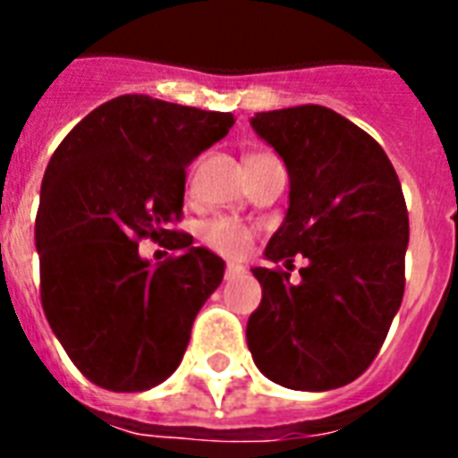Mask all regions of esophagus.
I'll list each match as a JSON object with an SVG mask.
<instances>
[{"label": "esophagus", "mask_w": 458, "mask_h": 458, "mask_svg": "<svg viewBox=\"0 0 458 458\" xmlns=\"http://www.w3.org/2000/svg\"><path fill=\"white\" fill-rule=\"evenodd\" d=\"M240 273H244L242 266H237V264L225 266V278H235V276H240Z\"/></svg>", "instance_id": "esophagus-1"}]
</instances>
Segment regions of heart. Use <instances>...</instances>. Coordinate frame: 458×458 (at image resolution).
Here are the masks:
<instances>
[{
  "label": "heart",
  "instance_id": "1",
  "mask_svg": "<svg viewBox=\"0 0 458 458\" xmlns=\"http://www.w3.org/2000/svg\"><path fill=\"white\" fill-rule=\"evenodd\" d=\"M199 237L201 242L218 251V254H223V257L237 259L247 254L254 235H251L250 225H244L242 221L228 218V216H218V218H211V221L201 225Z\"/></svg>",
  "mask_w": 458,
  "mask_h": 458
}]
</instances>
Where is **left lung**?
Listing matches in <instances>:
<instances>
[{
    "label": "left lung",
    "instance_id": "obj_1",
    "mask_svg": "<svg viewBox=\"0 0 458 458\" xmlns=\"http://www.w3.org/2000/svg\"><path fill=\"white\" fill-rule=\"evenodd\" d=\"M285 161L290 208L266 259L309 261L301 280L251 268L264 297L247 344L268 380L326 392L352 383L383 347L404 297L409 211L383 147L333 109L304 104L251 118Z\"/></svg>",
    "mask_w": 458,
    "mask_h": 458
}]
</instances>
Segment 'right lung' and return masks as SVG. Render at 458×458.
Returning <instances> with one entry per match:
<instances>
[{
  "label": "right lung",
  "instance_id": "add662e5",
  "mask_svg": "<svg viewBox=\"0 0 458 458\" xmlns=\"http://www.w3.org/2000/svg\"><path fill=\"white\" fill-rule=\"evenodd\" d=\"M233 123L223 111L123 95L97 106L56 147L35 218L39 297L89 383L142 392L182 361L225 264L173 223L182 218L187 164ZM145 236L181 254L152 267L139 257Z\"/></svg>",
  "mask_w": 458,
  "mask_h": 458
}]
</instances>
